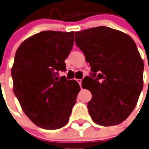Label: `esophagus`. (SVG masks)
<instances>
[{"label": "esophagus", "instance_id": "obj_1", "mask_svg": "<svg viewBox=\"0 0 149 149\" xmlns=\"http://www.w3.org/2000/svg\"><path fill=\"white\" fill-rule=\"evenodd\" d=\"M77 81L78 82V83L81 86V85H82V79H77Z\"/></svg>", "mask_w": 149, "mask_h": 149}]
</instances>
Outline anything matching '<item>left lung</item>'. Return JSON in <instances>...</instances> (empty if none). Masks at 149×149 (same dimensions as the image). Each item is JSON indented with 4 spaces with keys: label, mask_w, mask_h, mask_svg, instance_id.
<instances>
[{
    "label": "left lung",
    "mask_w": 149,
    "mask_h": 149,
    "mask_svg": "<svg viewBox=\"0 0 149 149\" xmlns=\"http://www.w3.org/2000/svg\"><path fill=\"white\" fill-rule=\"evenodd\" d=\"M75 42L93 72L82 82L92 93L87 104L92 119L102 126L120 124L133 111L143 88L144 63L135 41L102 26L76 32Z\"/></svg>",
    "instance_id": "obj_1"
}]
</instances>
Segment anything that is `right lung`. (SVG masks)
<instances>
[{
	"instance_id": "obj_1",
	"label": "right lung",
	"mask_w": 149,
	"mask_h": 149,
	"mask_svg": "<svg viewBox=\"0 0 149 149\" xmlns=\"http://www.w3.org/2000/svg\"><path fill=\"white\" fill-rule=\"evenodd\" d=\"M74 43V32L42 31L18 47L11 69L14 93L26 116L44 129H57L69 122L80 86L59 79Z\"/></svg>"
}]
</instances>
